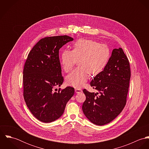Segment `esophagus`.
<instances>
[{"label":"esophagus","mask_w":149,"mask_h":149,"mask_svg":"<svg viewBox=\"0 0 149 149\" xmlns=\"http://www.w3.org/2000/svg\"><path fill=\"white\" fill-rule=\"evenodd\" d=\"M75 92L77 93H81L83 91H82V89H75Z\"/></svg>","instance_id":"obj_1"}]
</instances>
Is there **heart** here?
<instances>
[{"label":"heart","instance_id":"1","mask_svg":"<svg viewBox=\"0 0 149 149\" xmlns=\"http://www.w3.org/2000/svg\"><path fill=\"white\" fill-rule=\"evenodd\" d=\"M110 58V50L105 44L80 39L74 43L71 51L65 50L61 56V65L65 72L71 70L78 61L79 68L72 71L66 78V83L80 88L88 79V74L94 76L101 73Z\"/></svg>","mask_w":149,"mask_h":149}]
</instances>
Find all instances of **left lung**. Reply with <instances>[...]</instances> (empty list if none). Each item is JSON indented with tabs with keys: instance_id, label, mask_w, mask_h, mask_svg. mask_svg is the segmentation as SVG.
<instances>
[{
	"instance_id": "8db88e82",
	"label": "left lung",
	"mask_w": 149,
	"mask_h": 149,
	"mask_svg": "<svg viewBox=\"0 0 149 149\" xmlns=\"http://www.w3.org/2000/svg\"><path fill=\"white\" fill-rule=\"evenodd\" d=\"M130 77L126 55L122 48L114 49L106 68L90 83L99 93L83 89L86 100L83 111L92 123L103 126L119 115L126 104Z\"/></svg>"
}]
</instances>
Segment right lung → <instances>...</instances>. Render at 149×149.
<instances>
[{
	"mask_svg": "<svg viewBox=\"0 0 149 149\" xmlns=\"http://www.w3.org/2000/svg\"><path fill=\"white\" fill-rule=\"evenodd\" d=\"M73 40L68 36L44 37L27 56L23 71V97L31 113L42 122L58 119L74 95V89L71 86L55 89L64 81L59 50Z\"/></svg>",
	"mask_w": 149,
	"mask_h": 149,
	"instance_id": "1",
	"label": "right lung"
}]
</instances>
